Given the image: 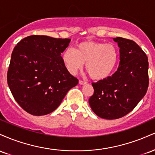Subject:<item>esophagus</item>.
<instances>
[{"label":"esophagus","instance_id":"1","mask_svg":"<svg viewBox=\"0 0 155 155\" xmlns=\"http://www.w3.org/2000/svg\"><path fill=\"white\" fill-rule=\"evenodd\" d=\"M79 84H87L86 81H82V80H79Z\"/></svg>","mask_w":155,"mask_h":155}]
</instances>
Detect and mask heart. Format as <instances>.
I'll list each match as a JSON object with an SVG mask.
<instances>
[{
    "instance_id": "b5f03b06",
    "label": "heart",
    "mask_w": 155,
    "mask_h": 155,
    "mask_svg": "<svg viewBox=\"0 0 155 155\" xmlns=\"http://www.w3.org/2000/svg\"><path fill=\"white\" fill-rule=\"evenodd\" d=\"M120 58L118 48L112 43L85 41L75 48H68L62 54V61L70 74L85 68L92 79L103 80L114 71Z\"/></svg>"
}]
</instances>
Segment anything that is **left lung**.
Masks as SVG:
<instances>
[{"label": "left lung", "instance_id": "obj_1", "mask_svg": "<svg viewBox=\"0 0 155 155\" xmlns=\"http://www.w3.org/2000/svg\"><path fill=\"white\" fill-rule=\"evenodd\" d=\"M120 47V65L111 76L92 82L94 93L89 104L101 118L115 120L125 116L145 95L149 87L148 58L136 42L114 38Z\"/></svg>", "mask_w": 155, "mask_h": 155}]
</instances>
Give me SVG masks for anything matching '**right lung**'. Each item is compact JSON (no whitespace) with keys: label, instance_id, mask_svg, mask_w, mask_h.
Masks as SVG:
<instances>
[{"label":"right lung","instance_id":"1","mask_svg":"<svg viewBox=\"0 0 155 155\" xmlns=\"http://www.w3.org/2000/svg\"><path fill=\"white\" fill-rule=\"evenodd\" d=\"M71 39L30 35L15 47L7 72V82L22 109L34 116L54 111L69 90L79 83L67 71L62 52Z\"/></svg>","mask_w":155,"mask_h":155}]
</instances>
